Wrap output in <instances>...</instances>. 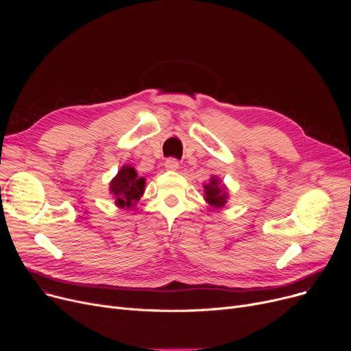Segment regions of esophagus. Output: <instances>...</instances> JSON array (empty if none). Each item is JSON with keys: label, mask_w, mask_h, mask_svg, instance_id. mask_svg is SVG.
Wrapping results in <instances>:
<instances>
[{"label": "esophagus", "mask_w": 351, "mask_h": 351, "mask_svg": "<svg viewBox=\"0 0 351 351\" xmlns=\"http://www.w3.org/2000/svg\"><path fill=\"white\" fill-rule=\"evenodd\" d=\"M165 168L169 169V171H176L179 168V162L176 159H173V158L166 159L165 160Z\"/></svg>", "instance_id": "1"}]
</instances>
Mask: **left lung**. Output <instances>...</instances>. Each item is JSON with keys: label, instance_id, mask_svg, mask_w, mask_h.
<instances>
[{"label": "left lung", "instance_id": "obj_1", "mask_svg": "<svg viewBox=\"0 0 351 351\" xmlns=\"http://www.w3.org/2000/svg\"><path fill=\"white\" fill-rule=\"evenodd\" d=\"M204 188H205V200L210 206L220 209L228 204V197H229L228 189L222 183V180L217 179L216 176H212L206 185H204Z\"/></svg>", "mask_w": 351, "mask_h": 351}]
</instances>
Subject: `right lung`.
<instances>
[{"label":"right lung","instance_id":"add662e5","mask_svg":"<svg viewBox=\"0 0 351 351\" xmlns=\"http://www.w3.org/2000/svg\"><path fill=\"white\" fill-rule=\"evenodd\" d=\"M109 192L115 197L118 208H132L145 192V178L136 173L134 166L123 165L110 180Z\"/></svg>","mask_w":351,"mask_h":351}]
</instances>
